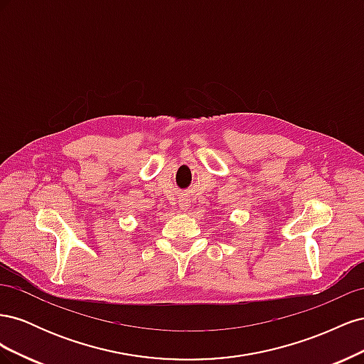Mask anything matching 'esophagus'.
Listing matches in <instances>:
<instances>
[{
    "instance_id": "34e87169",
    "label": "esophagus",
    "mask_w": 364,
    "mask_h": 364,
    "mask_svg": "<svg viewBox=\"0 0 364 364\" xmlns=\"http://www.w3.org/2000/svg\"><path fill=\"white\" fill-rule=\"evenodd\" d=\"M179 208H181L182 213H188V211H190L191 202H190L188 197H182V199L179 200Z\"/></svg>"
}]
</instances>
